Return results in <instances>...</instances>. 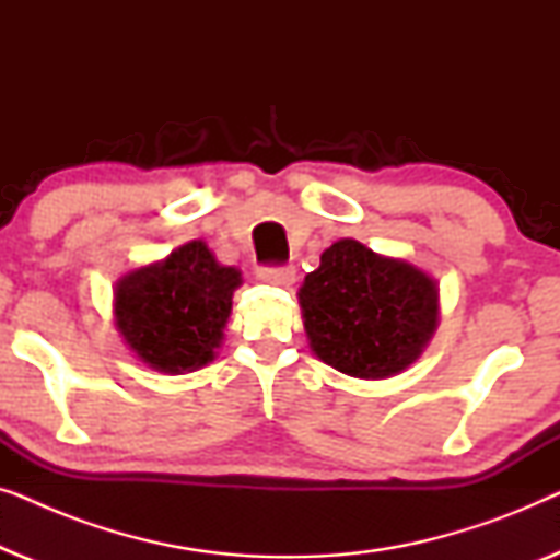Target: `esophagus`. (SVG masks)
I'll use <instances>...</instances> for the list:
<instances>
[{"instance_id":"34e87169","label":"esophagus","mask_w":560,"mask_h":560,"mask_svg":"<svg viewBox=\"0 0 560 560\" xmlns=\"http://www.w3.org/2000/svg\"><path fill=\"white\" fill-rule=\"evenodd\" d=\"M259 280L270 282V285H290L295 280V267L280 265V267H262L259 270Z\"/></svg>"}]
</instances>
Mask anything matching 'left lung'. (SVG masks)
<instances>
[{"mask_svg":"<svg viewBox=\"0 0 560 560\" xmlns=\"http://www.w3.org/2000/svg\"><path fill=\"white\" fill-rule=\"evenodd\" d=\"M305 336L320 362L385 380L416 362L439 326V285L405 259L339 240L298 290Z\"/></svg>","mask_w":560,"mask_h":560,"instance_id":"left-lung-1","label":"left lung"}]
</instances>
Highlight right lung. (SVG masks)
<instances>
[{
  "label": "right lung",
  "instance_id": "right-lung-1",
  "mask_svg": "<svg viewBox=\"0 0 560 560\" xmlns=\"http://www.w3.org/2000/svg\"><path fill=\"white\" fill-rule=\"evenodd\" d=\"M240 285L242 272L194 240L117 282L114 320L140 362L165 374L194 372L217 357Z\"/></svg>",
  "mask_w": 560,
  "mask_h": 560
}]
</instances>
